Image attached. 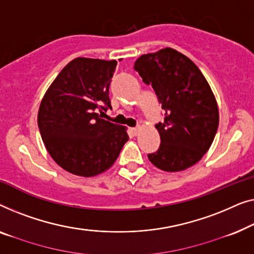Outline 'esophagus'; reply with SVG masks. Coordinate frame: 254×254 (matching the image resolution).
<instances>
[{
  "instance_id": "34e87169",
  "label": "esophagus",
  "mask_w": 254,
  "mask_h": 254,
  "mask_svg": "<svg viewBox=\"0 0 254 254\" xmlns=\"http://www.w3.org/2000/svg\"><path fill=\"white\" fill-rule=\"evenodd\" d=\"M139 130H140V127H132V128H131L132 133H133L134 135H137V134L139 133Z\"/></svg>"
}]
</instances>
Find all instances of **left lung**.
Here are the masks:
<instances>
[{
  "mask_svg": "<svg viewBox=\"0 0 254 254\" xmlns=\"http://www.w3.org/2000/svg\"><path fill=\"white\" fill-rule=\"evenodd\" d=\"M134 70L152 85L164 110L158 128L161 144L148 159L174 173L197 163L208 151L219 127V109L212 90L192 61L173 48L141 55Z\"/></svg>",
  "mask_w": 254,
  "mask_h": 254,
  "instance_id": "8db88e82",
  "label": "left lung"
}]
</instances>
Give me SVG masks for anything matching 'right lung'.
<instances>
[{"mask_svg": "<svg viewBox=\"0 0 254 254\" xmlns=\"http://www.w3.org/2000/svg\"><path fill=\"white\" fill-rule=\"evenodd\" d=\"M116 61L78 57L57 74L42 99L38 127L47 151L64 170L92 177L109 169L127 141V128L101 114L112 109Z\"/></svg>", "mask_w": 254, "mask_h": 254, "instance_id": "1", "label": "right lung"}]
</instances>
